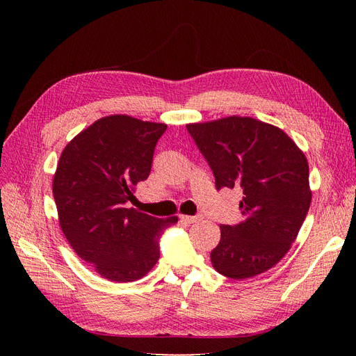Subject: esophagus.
<instances>
[{
  "mask_svg": "<svg viewBox=\"0 0 356 356\" xmlns=\"http://www.w3.org/2000/svg\"><path fill=\"white\" fill-rule=\"evenodd\" d=\"M179 218H181L182 221H186L187 224H193V222H196V221L200 220V217H196V215H195V217H191V215H181Z\"/></svg>",
  "mask_w": 356,
  "mask_h": 356,
  "instance_id": "34e87169",
  "label": "esophagus"
}]
</instances>
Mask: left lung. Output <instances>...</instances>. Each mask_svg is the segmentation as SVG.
<instances>
[{
	"mask_svg": "<svg viewBox=\"0 0 356 356\" xmlns=\"http://www.w3.org/2000/svg\"><path fill=\"white\" fill-rule=\"evenodd\" d=\"M187 131L209 163L217 190H243V220L220 225L221 239L211 252L213 268L236 281L267 272L289 251L310 207L305 153L282 129L252 117L190 123Z\"/></svg>",
	"mask_w": 356,
	"mask_h": 356,
	"instance_id": "left-lung-1",
	"label": "left lung"
}]
</instances>
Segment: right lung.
Wrapping results in <instances>:
<instances>
[{
  "label": "right lung",
  "instance_id": "right-lung-1",
  "mask_svg": "<svg viewBox=\"0 0 356 356\" xmlns=\"http://www.w3.org/2000/svg\"><path fill=\"white\" fill-rule=\"evenodd\" d=\"M165 123L115 114L96 120L63 148L53 177L60 229L81 260L102 277L134 282L157 263L159 238L178 217L156 218L135 208Z\"/></svg>",
  "mask_w": 356,
  "mask_h": 356
}]
</instances>
